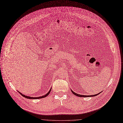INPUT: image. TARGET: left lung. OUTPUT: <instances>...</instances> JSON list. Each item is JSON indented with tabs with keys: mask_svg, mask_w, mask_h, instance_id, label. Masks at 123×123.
Masks as SVG:
<instances>
[{
	"mask_svg": "<svg viewBox=\"0 0 123 123\" xmlns=\"http://www.w3.org/2000/svg\"><path fill=\"white\" fill-rule=\"evenodd\" d=\"M71 92L72 93H73L74 95H76V96H79V97H93V96H97V95H98V94H99L100 93H98L97 94H95V95H80V94H76L75 93V92H74L73 91L71 90Z\"/></svg>",
	"mask_w": 123,
	"mask_h": 123,
	"instance_id": "obj_1",
	"label": "left lung"
}]
</instances>
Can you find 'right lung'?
<instances>
[{
  "label": "right lung",
  "instance_id": "add662e5",
  "mask_svg": "<svg viewBox=\"0 0 123 123\" xmlns=\"http://www.w3.org/2000/svg\"><path fill=\"white\" fill-rule=\"evenodd\" d=\"M51 89L52 88H51V89L49 90V91L48 92V93H47L45 95H44V96H40V97H30V96H26V95H23V94H22L21 93H20V92H19V93L22 95V96H23L24 97H25V98H28V99H40V98H44V97H47L48 95L49 94V93H50V92H51Z\"/></svg>",
  "mask_w": 123,
  "mask_h": 123
}]
</instances>
